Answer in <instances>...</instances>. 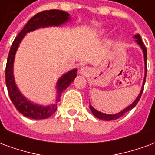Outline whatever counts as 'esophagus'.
<instances>
[{
    "label": "esophagus",
    "mask_w": 155,
    "mask_h": 155,
    "mask_svg": "<svg viewBox=\"0 0 155 155\" xmlns=\"http://www.w3.org/2000/svg\"><path fill=\"white\" fill-rule=\"evenodd\" d=\"M91 68L89 67H82L81 68L80 70V74H82V75H85L87 76L89 74H91Z\"/></svg>",
    "instance_id": "esophagus-1"
}]
</instances>
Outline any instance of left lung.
I'll return each instance as SVG.
<instances>
[{
	"mask_svg": "<svg viewBox=\"0 0 155 155\" xmlns=\"http://www.w3.org/2000/svg\"><path fill=\"white\" fill-rule=\"evenodd\" d=\"M134 38L135 39V42L137 44L139 45L141 48V50L143 51V61H144V78H143V84H142V88H141V91H140V94L139 95L137 96V98L135 99V101H134L132 104L129 105L128 107H126L125 109H124L123 110H121L119 113L114 114H104V113H102V112H100L98 111L97 110H95L91 104H90V109H91V111L92 112V114H94V116L100 119V120H106V121H110V120H116V119H119L120 117H121L122 115H124V113H126L130 110H132L135 105L137 104V103L139 102L140 101V97H141V94L143 93V86H144V83H145V80H146V73H147V64H146V61H147V50L145 48V45L143 43V41L141 40V37L139 34H136L134 35Z\"/></svg>",
	"mask_w": 155,
	"mask_h": 155,
	"instance_id": "1",
	"label": "left lung"
}]
</instances>
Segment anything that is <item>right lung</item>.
<instances>
[{
  "mask_svg": "<svg viewBox=\"0 0 155 155\" xmlns=\"http://www.w3.org/2000/svg\"><path fill=\"white\" fill-rule=\"evenodd\" d=\"M71 20L70 14L60 10H50L44 11L35 15L30 19L25 27L18 34L13 41L12 47L9 52L6 67H5V84L8 91L9 96L16 110L21 113L24 116L34 120H44L47 119L54 114L57 109V103L60 101L63 91L74 81L77 74V69L68 71L61 75L56 83V98L53 104L41 105L27 100L19 91L15 84L13 67L16 51L21 42L25 37L26 33L34 31L40 28L49 26H60Z\"/></svg>",
  "mask_w": 155,
  "mask_h": 155,
  "instance_id": "add662e5",
  "label": "right lung"
}]
</instances>
